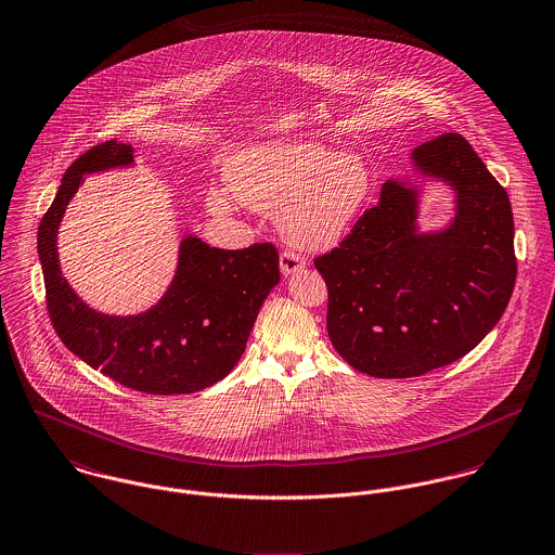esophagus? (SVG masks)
I'll use <instances>...</instances> for the list:
<instances>
[{
  "mask_svg": "<svg viewBox=\"0 0 555 555\" xmlns=\"http://www.w3.org/2000/svg\"><path fill=\"white\" fill-rule=\"evenodd\" d=\"M281 272H283V276H292V274H298V272H302L305 270V259L300 257V255H296V253H292V250H285L283 255H281Z\"/></svg>",
  "mask_w": 555,
  "mask_h": 555,
  "instance_id": "1",
  "label": "esophagus"
}]
</instances>
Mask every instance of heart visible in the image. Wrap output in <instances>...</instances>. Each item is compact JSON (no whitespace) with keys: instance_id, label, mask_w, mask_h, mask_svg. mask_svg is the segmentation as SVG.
I'll list each match as a JSON object with an SVG mask.
<instances>
[{"instance_id":"b5f03b06","label":"heart","mask_w":555,"mask_h":555,"mask_svg":"<svg viewBox=\"0 0 555 555\" xmlns=\"http://www.w3.org/2000/svg\"><path fill=\"white\" fill-rule=\"evenodd\" d=\"M228 181L250 208L279 212L285 241L308 250L340 245L370 195L366 162L314 140L243 149L228 164ZM206 199L212 212L232 210L230 197L219 189L208 191Z\"/></svg>"}]
</instances>
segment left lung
<instances>
[{
  "label": "left lung",
  "instance_id": "8db88e82",
  "mask_svg": "<svg viewBox=\"0 0 555 555\" xmlns=\"http://www.w3.org/2000/svg\"><path fill=\"white\" fill-rule=\"evenodd\" d=\"M374 208L314 259L327 285V334L340 358L378 378H409L473 351L511 300L517 261L508 195L460 133L417 146ZM422 178L454 191V217L422 231Z\"/></svg>",
  "mask_w": 555,
  "mask_h": 555
}]
</instances>
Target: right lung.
Masks as SVG:
<instances>
[{"label":"right lung","instance_id":"1","mask_svg":"<svg viewBox=\"0 0 555 555\" xmlns=\"http://www.w3.org/2000/svg\"><path fill=\"white\" fill-rule=\"evenodd\" d=\"M133 166V146L108 140L65 170L38 230L49 314L63 345L113 380L155 396L193 393L225 378L243 358L259 308L281 281L279 253L268 243L212 248L185 234L175 279L157 305L138 314L89 307L63 276L57 250L63 215L85 177Z\"/></svg>","mask_w":555,"mask_h":555}]
</instances>
